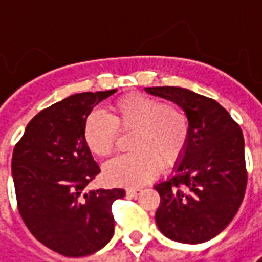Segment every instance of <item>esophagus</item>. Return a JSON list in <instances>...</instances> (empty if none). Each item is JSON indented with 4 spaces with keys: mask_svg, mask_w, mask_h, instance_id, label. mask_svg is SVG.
<instances>
[{
    "mask_svg": "<svg viewBox=\"0 0 262 262\" xmlns=\"http://www.w3.org/2000/svg\"><path fill=\"white\" fill-rule=\"evenodd\" d=\"M141 192H142V189H141V188L127 189V196H130V198H138Z\"/></svg>",
    "mask_w": 262,
    "mask_h": 262,
    "instance_id": "1",
    "label": "esophagus"
}]
</instances>
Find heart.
<instances>
[{
  "label": "heart",
  "mask_w": 262,
  "mask_h": 262,
  "mask_svg": "<svg viewBox=\"0 0 262 262\" xmlns=\"http://www.w3.org/2000/svg\"><path fill=\"white\" fill-rule=\"evenodd\" d=\"M120 130H133L130 148L105 165V177L114 185H141L157 176L160 161L171 164L182 155L189 138L188 116L173 104H163L145 94H130L110 107L108 116L92 111L85 120L83 138L89 151L108 157Z\"/></svg>",
  "instance_id": "obj_1"
}]
</instances>
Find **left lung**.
Returning a JSON list of instances; mask_svg holds the SVG:
<instances>
[{
  "label": "left lung",
  "mask_w": 262,
  "mask_h": 262,
  "mask_svg": "<svg viewBox=\"0 0 262 262\" xmlns=\"http://www.w3.org/2000/svg\"><path fill=\"white\" fill-rule=\"evenodd\" d=\"M177 104L189 120V138L176 171L154 188L155 222L165 237L202 244L229 226L246 189L245 141L237 123L211 98L177 86L145 88Z\"/></svg>",
  "instance_id": "obj_1"
}]
</instances>
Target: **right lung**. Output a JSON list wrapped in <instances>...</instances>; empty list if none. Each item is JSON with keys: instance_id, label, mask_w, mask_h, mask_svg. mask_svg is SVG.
<instances>
[{"instance_id": "obj_1", "label": "right lung", "mask_w": 262, "mask_h": 262, "mask_svg": "<svg viewBox=\"0 0 262 262\" xmlns=\"http://www.w3.org/2000/svg\"><path fill=\"white\" fill-rule=\"evenodd\" d=\"M117 89L64 98L29 121L14 148L11 174L18 212L40 244L64 256H86L114 234L111 205L123 189L85 192L99 167L83 138L86 117Z\"/></svg>"}]
</instances>
